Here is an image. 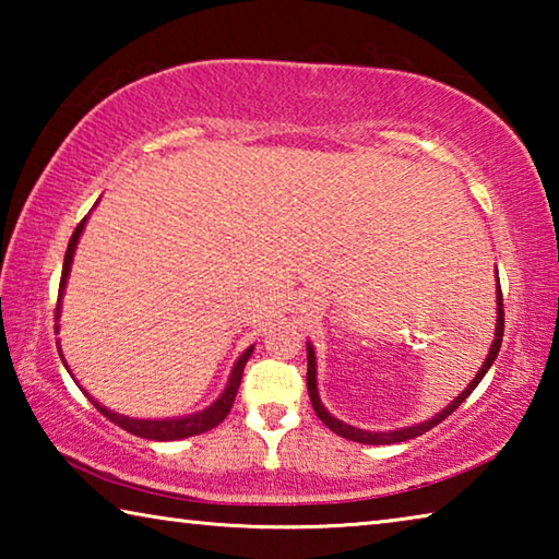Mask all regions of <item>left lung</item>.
Segmentation results:
<instances>
[{
    "label": "left lung",
    "instance_id": "obj_1",
    "mask_svg": "<svg viewBox=\"0 0 559 559\" xmlns=\"http://www.w3.org/2000/svg\"><path fill=\"white\" fill-rule=\"evenodd\" d=\"M498 320H496V340L493 345H490L488 349V357L484 367H480L478 374L473 377V382L463 390L456 400H453L447 409H441L437 416H431V419L421 421V424H414V427H404V429H396V431H365V429H357V427H349V424L335 419L333 414H330L323 402H320L318 396V380H316V353H313V345L308 343V394H310V404H313V409L318 414V419L325 424V427L330 431H335L337 437L343 439H349V441H357V443H372V447H384V443H400V441H409L414 437H421V433H427L429 429L437 427V424H441L443 419H447L449 414H453L461 406V402L466 400V396L476 390L478 382L484 380L486 372L490 370V365L496 362L498 357V349H500V343H503V328H506V318H503V293H500V283H498Z\"/></svg>",
    "mask_w": 559,
    "mask_h": 559
}]
</instances>
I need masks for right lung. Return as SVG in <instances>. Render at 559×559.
<instances>
[{
	"mask_svg": "<svg viewBox=\"0 0 559 559\" xmlns=\"http://www.w3.org/2000/svg\"><path fill=\"white\" fill-rule=\"evenodd\" d=\"M83 226H86V219H81V224L75 226V231L69 241V249H66V257H63V271H61V283H59V302H56V320H59V310H61V296H63V288H66V278H69V271H71V263H73V251L75 246H79V236L83 234ZM253 353V345L246 349V353L236 359L231 377H229V384H226V390L222 392L219 400H216L212 406H206L204 412H197V414H189V416H179V419H132V416H122L116 414L112 409H106V406L98 404L96 400L88 392H83L88 396V400L96 404V409L108 416L112 424H118L120 429H126L130 433H135L140 439H150V441H175V439H187V437H197V433H204L214 427H219V424L226 419V414L231 412V404H234V396L239 392V384H241V374H243V367L249 362V357ZM61 355V349H59ZM63 359V357H61ZM66 365V362H63Z\"/></svg>",
	"mask_w": 559,
	"mask_h": 559,
	"instance_id": "1",
	"label": "right lung"
}]
</instances>
